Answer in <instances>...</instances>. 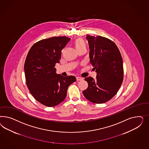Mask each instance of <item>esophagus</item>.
Instances as JSON below:
<instances>
[{"label":"esophagus","instance_id":"34e87169","mask_svg":"<svg viewBox=\"0 0 149 149\" xmlns=\"http://www.w3.org/2000/svg\"><path fill=\"white\" fill-rule=\"evenodd\" d=\"M83 80V79H82V78H81V77H77V81H81V80Z\"/></svg>","mask_w":149,"mask_h":149}]
</instances>
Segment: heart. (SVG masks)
I'll return each instance as SVG.
<instances>
[{"instance_id":"1","label":"heart","mask_w":149,"mask_h":149,"mask_svg":"<svg viewBox=\"0 0 149 149\" xmlns=\"http://www.w3.org/2000/svg\"><path fill=\"white\" fill-rule=\"evenodd\" d=\"M74 46L76 49L77 50L82 49L83 47H85L86 45L84 39L81 38H77L74 41Z\"/></svg>"}]
</instances>
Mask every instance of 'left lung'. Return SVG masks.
I'll list each match as a JSON object with an SVG mask.
<instances>
[{
    "label": "left lung",
    "instance_id": "8db88e82",
    "mask_svg": "<svg viewBox=\"0 0 149 149\" xmlns=\"http://www.w3.org/2000/svg\"><path fill=\"white\" fill-rule=\"evenodd\" d=\"M90 62L97 72L96 79H85L88 87L82 92L86 99L95 104L109 101L117 93L123 79L122 56L113 41L103 36L87 35Z\"/></svg>",
    "mask_w": 149,
    "mask_h": 149
}]
</instances>
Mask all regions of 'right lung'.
<instances>
[{
  "instance_id": "right-lung-1",
  "label": "right lung",
  "mask_w": 149,
  "mask_h": 149,
  "mask_svg": "<svg viewBox=\"0 0 149 149\" xmlns=\"http://www.w3.org/2000/svg\"><path fill=\"white\" fill-rule=\"evenodd\" d=\"M70 40L66 36L42 39L33 45L27 54L24 70L28 88L34 98L45 106L52 107L62 102L68 87L77 80L74 76L57 74L54 68Z\"/></svg>"
}]
</instances>
